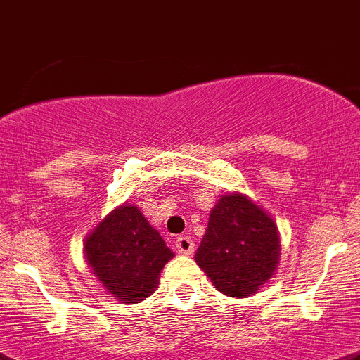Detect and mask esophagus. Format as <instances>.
I'll return each instance as SVG.
<instances>
[{"label": "esophagus", "mask_w": 360, "mask_h": 360, "mask_svg": "<svg viewBox=\"0 0 360 360\" xmlns=\"http://www.w3.org/2000/svg\"><path fill=\"white\" fill-rule=\"evenodd\" d=\"M176 248L179 254H191V252L195 250V243H193V240H191L190 236H179L176 240Z\"/></svg>", "instance_id": "34e87169"}]
</instances>
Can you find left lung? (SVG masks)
<instances>
[{
    "mask_svg": "<svg viewBox=\"0 0 360 360\" xmlns=\"http://www.w3.org/2000/svg\"><path fill=\"white\" fill-rule=\"evenodd\" d=\"M281 240L274 218L243 193L221 195L195 261L227 297L247 298L277 270Z\"/></svg>",
    "mask_w": 360,
    "mask_h": 360,
    "instance_id": "left-lung-1",
    "label": "left lung"
}]
</instances>
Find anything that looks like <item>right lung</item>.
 Wrapping results in <instances>:
<instances>
[{
  "label": "right lung",
  "instance_id": "1",
  "mask_svg": "<svg viewBox=\"0 0 360 360\" xmlns=\"http://www.w3.org/2000/svg\"><path fill=\"white\" fill-rule=\"evenodd\" d=\"M172 257L174 252L134 204L115 207L85 238L86 264L122 304L150 297Z\"/></svg>",
  "mask_w": 360,
  "mask_h": 360
}]
</instances>
